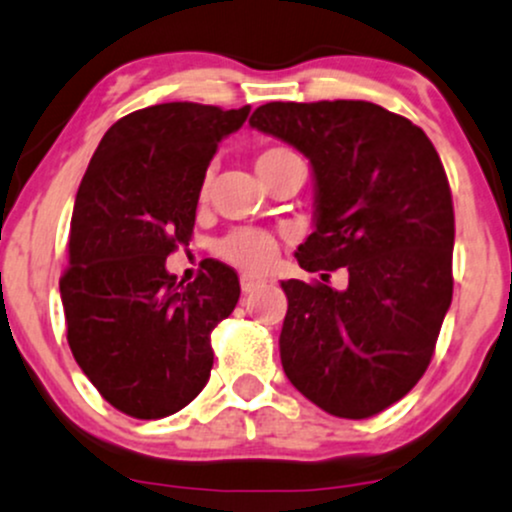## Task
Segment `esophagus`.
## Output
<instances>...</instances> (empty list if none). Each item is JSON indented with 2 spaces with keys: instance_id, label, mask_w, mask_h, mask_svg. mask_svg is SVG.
Masks as SVG:
<instances>
[{
  "instance_id": "34e87169",
  "label": "esophagus",
  "mask_w": 512,
  "mask_h": 512,
  "mask_svg": "<svg viewBox=\"0 0 512 512\" xmlns=\"http://www.w3.org/2000/svg\"><path fill=\"white\" fill-rule=\"evenodd\" d=\"M261 283H263V280L258 276H251V273H241V290H244V293H254V290Z\"/></svg>"
}]
</instances>
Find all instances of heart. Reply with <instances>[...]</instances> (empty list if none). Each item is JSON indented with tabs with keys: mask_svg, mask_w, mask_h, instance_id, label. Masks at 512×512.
<instances>
[{
	"mask_svg": "<svg viewBox=\"0 0 512 512\" xmlns=\"http://www.w3.org/2000/svg\"><path fill=\"white\" fill-rule=\"evenodd\" d=\"M283 156H293L285 148H266L256 156V170L268 166V163L278 161ZM217 254L224 261L234 263V266L244 268V271L261 273L271 268L278 258V241L276 236L261 232V229H239L224 236L217 244Z\"/></svg>",
	"mask_w": 512,
	"mask_h": 512,
	"instance_id": "obj_1",
	"label": "heart"
}]
</instances>
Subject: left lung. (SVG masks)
<instances>
[{
	"mask_svg": "<svg viewBox=\"0 0 512 512\" xmlns=\"http://www.w3.org/2000/svg\"><path fill=\"white\" fill-rule=\"evenodd\" d=\"M254 129L298 148L315 180L300 268L349 271L346 290L283 280L285 376L329 415L364 420L430 366L452 305L454 207L425 131L364 100L268 102Z\"/></svg>",
	"mask_w": 512,
	"mask_h": 512,
	"instance_id": "obj_1",
	"label": "left lung"
}]
</instances>
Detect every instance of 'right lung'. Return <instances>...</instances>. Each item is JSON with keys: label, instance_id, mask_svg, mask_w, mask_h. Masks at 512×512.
Segmentation results:
<instances>
[{"label": "right lung", "instance_id": "right-lung-1", "mask_svg": "<svg viewBox=\"0 0 512 512\" xmlns=\"http://www.w3.org/2000/svg\"><path fill=\"white\" fill-rule=\"evenodd\" d=\"M251 107L166 102L126 114L85 170L70 268L60 278L68 344L102 398L158 420L197 398L212 371L210 334L239 300V278L205 261L192 283L166 258L188 244L207 166Z\"/></svg>", "mask_w": 512, "mask_h": 512}]
</instances>
